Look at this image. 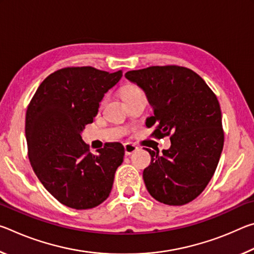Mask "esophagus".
Wrapping results in <instances>:
<instances>
[{
  "mask_svg": "<svg viewBox=\"0 0 254 254\" xmlns=\"http://www.w3.org/2000/svg\"><path fill=\"white\" fill-rule=\"evenodd\" d=\"M137 148L135 147L134 144H131V143H126L124 144V152H126V156H130L133 152L135 151Z\"/></svg>",
  "mask_w": 254,
  "mask_h": 254,
  "instance_id": "34e87169",
  "label": "esophagus"
}]
</instances>
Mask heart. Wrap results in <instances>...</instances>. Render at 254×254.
Returning a JSON list of instances; mask_svg holds the SVG:
<instances>
[{
  "label": "heart",
  "mask_w": 254,
  "mask_h": 254,
  "mask_svg": "<svg viewBox=\"0 0 254 254\" xmlns=\"http://www.w3.org/2000/svg\"><path fill=\"white\" fill-rule=\"evenodd\" d=\"M137 89H139V88L135 87V86H132V85L126 86V87H123V88L121 89V95H122V97L124 98L126 96H127L128 94L135 92V91H137Z\"/></svg>",
  "instance_id": "b5f03b06"
}]
</instances>
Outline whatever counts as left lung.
<instances>
[{
	"label": "left lung",
	"mask_w": 254,
	"mask_h": 254,
	"mask_svg": "<svg viewBox=\"0 0 254 254\" xmlns=\"http://www.w3.org/2000/svg\"><path fill=\"white\" fill-rule=\"evenodd\" d=\"M126 78L147 95L154 136H170L168 150L145 149L151 162L143 170L149 194L166 205H185L201 194L216 170L224 144L217 97L195 71L179 66L131 70Z\"/></svg>",
	"instance_id": "obj_1"
}]
</instances>
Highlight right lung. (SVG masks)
Here are the masks:
<instances>
[{"label": "right lung", "instance_id": "1", "mask_svg": "<svg viewBox=\"0 0 254 254\" xmlns=\"http://www.w3.org/2000/svg\"><path fill=\"white\" fill-rule=\"evenodd\" d=\"M121 77L122 70L63 68L42 81L28 106L25 137L32 169L47 190L70 208L102 204L123 162L121 143H105L93 154L80 135Z\"/></svg>", "mask_w": 254, "mask_h": 254}]
</instances>
